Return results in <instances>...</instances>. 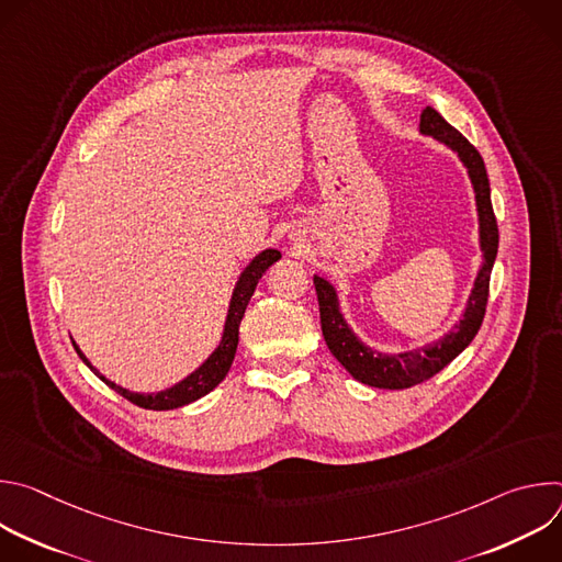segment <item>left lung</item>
<instances>
[{"label": "left lung", "mask_w": 562, "mask_h": 562, "mask_svg": "<svg viewBox=\"0 0 562 562\" xmlns=\"http://www.w3.org/2000/svg\"><path fill=\"white\" fill-rule=\"evenodd\" d=\"M420 131L425 135H431L445 142L449 148H453L469 171V178L475 191V204H477V217H480V247H483L485 262L475 278L460 325L436 345L423 351H409L400 356H382L367 349L347 327L345 317L338 308V297L334 286L323 278L317 276L313 278L317 304H319V327H323V336L329 351L358 382H364L378 389H409V386L423 384L429 378H434L438 371H442L458 353H462L469 347L480 325H483V317L487 311V297H490V278H492L494 260L498 254V222L492 206L490 178H487L483 157H480L475 146L464 135H460L449 122H445V117L431 106H427L420 115Z\"/></svg>", "instance_id": "left-lung-1"}]
</instances>
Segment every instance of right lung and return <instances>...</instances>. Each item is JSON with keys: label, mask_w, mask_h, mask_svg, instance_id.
<instances>
[{"label": "right lung", "mask_w": 562, "mask_h": 562, "mask_svg": "<svg viewBox=\"0 0 562 562\" xmlns=\"http://www.w3.org/2000/svg\"><path fill=\"white\" fill-rule=\"evenodd\" d=\"M280 251L276 249H267L262 251L247 269L245 273L239 276L237 280V286L233 291V297H231V306H228V315H226V325H224V336H222V342L220 347L211 353V358L195 371L191 373L189 378H184L180 384L167 389V391H159V393H131L117 384H113L111 380H106L104 375H100L91 362L85 358V353L77 349V345L72 342L75 351L79 353V358H82L89 369H93V373L106 382L111 389H115L120 395H124L128 403L142 407V409H153V412H167V409H178V407H184L189 403H193V400L206 395L209 391H213L222 380L224 375L228 373L231 369V362L235 358V349H237V334H239V323H243L245 317V311H247V304L258 286V280L262 278V273L276 265L280 260Z\"/></svg>", "instance_id": "add662e5"}]
</instances>
